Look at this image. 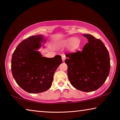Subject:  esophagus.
<instances>
[{"instance_id": "1", "label": "esophagus", "mask_w": 120, "mask_h": 120, "mask_svg": "<svg viewBox=\"0 0 120 120\" xmlns=\"http://www.w3.org/2000/svg\"><path fill=\"white\" fill-rule=\"evenodd\" d=\"M66 56L64 55V54H62V60L63 61H64V60L66 59Z\"/></svg>"}]
</instances>
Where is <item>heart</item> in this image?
I'll list each match as a JSON object with an SVG mask.
<instances>
[{
	"mask_svg": "<svg viewBox=\"0 0 120 120\" xmlns=\"http://www.w3.org/2000/svg\"><path fill=\"white\" fill-rule=\"evenodd\" d=\"M62 45H69V48L71 50H74L78 48L80 45V40L77 38H68L61 42Z\"/></svg>",
	"mask_w": 120,
	"mask_h": 120,
	"instance_id": "obj_1",
	"label": "heart"
}]
</instances>
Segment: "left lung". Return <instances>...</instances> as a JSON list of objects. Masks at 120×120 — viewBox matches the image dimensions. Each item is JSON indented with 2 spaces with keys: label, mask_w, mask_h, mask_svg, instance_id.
<instances>
[{
  "label": "left lung",
  "mask_w": 120,
  "mask_h": 120,
  "mask_svg": "<svg viewBox=\"0 0 120 120\" xmlns=\"http://www.w3.org/2000/svg\"><path fill=\"white\" fill-rule=\"evenodd\" d=\"M88 40L82 51L66 54L68 76L72 86L90 92L102 86L110 70L109 53L103 42L90 34H83Z\"/></svg>",
  "instance_id": "8db88e82"
}]
</instances>
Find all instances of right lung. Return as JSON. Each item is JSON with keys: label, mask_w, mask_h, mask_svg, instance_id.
Wrapping results in <instances>:
<instances>
[{"label": "right lung", "mask_w": 120, "mask_h": 120, "mask_svg": "<svg viewBox=\"0 0 120 120\" xmlns=\"http://www.w3.org/2000/svg\"><path fill=\"white\" fill-rule=\"evenodd\" d=\"M46 40L43 35L30 36L21 42L12 55L11 69L17 84L32 94L44 92L52 85L54 72L62 63L61 56L43 57L38 50Z\"/></svg>", "instance_id": "add662e5"}]
</instances>
